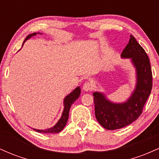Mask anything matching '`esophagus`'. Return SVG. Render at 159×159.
Returning a JSON list of instances; mask_svg holds the SVG:
<instances>
[{"mask_svg":"<svg viewBox=\"0 0 159 159\" xmlns=\"http://www.w3.org/2000/svg\"><path fill=\"white\" fill-rule=\"evenodd\" d=\"M93 85L92 83L89 81L85 82L83 86V89L85 91H90L93 90Z\"/></svg>","mask_w":159,"mask_h":159,"instance_id":"34e87169","label":"esophagus"}]
</instances>
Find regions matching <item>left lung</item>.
<instances>
[{
  "mask_svg": "<svg viewBox=\"0 0 159 159\" xmlns=\"http://www.w3.org/2000/svg\"><path fill=\"white\" fill-rule=\"evenodd\" d=\"M122 57L131 58L137 69L136 88L126 102L114 104L100 93H94L95 115L102 126L108 130L123 128L135 121L143 108L152 87V74L149 59L145 50L132 34L123 49Z\"/></svg>",
  "mask_w": 159,
  "mask_h": 159,
  "instance_id": "1",
  "label": "left lung"
}]
</instances>
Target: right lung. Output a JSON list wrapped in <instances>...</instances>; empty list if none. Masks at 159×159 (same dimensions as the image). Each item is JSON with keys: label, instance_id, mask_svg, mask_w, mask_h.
Listing matches in <instances>:
<instances>
[{"label": "right lung", "instance_id": "1", "mask_svg": "<svg viewBox=\"0 0 159 159\" xmlns=\"http://www.w3.org/2000/svg\"><path fill=\"white\" fill-rule=\"evenodd\" d=\"M36 33L30 34L26 37L25 42L27 39H28L29 38H30L31 36L36 35ZM24 42V43H25ZM80 93H81V90H80V87H78L72 93H71L70 94L68 95L64 99V110H63V114H62L61 118L60 119L59 121L57 122V123L54 125V127L50 128V129H45V130H39V129H34V130H35L36 132H40V133H58L63 129V128L65 127L66 124L67 123V120L69 118V109H70L71 105L72 103H74V102L75 101L77 98L79 97Z\"/></svg>", "mask_w": 159, "mask_h": 159}]
</instances>
